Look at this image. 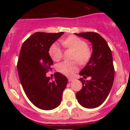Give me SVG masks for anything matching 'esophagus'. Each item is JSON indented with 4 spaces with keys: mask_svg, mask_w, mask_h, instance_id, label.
Segmentation results:
<instances>
[{
    "mask_svg": "<svg viewBox=\"0 0 130 130\" xmlns=\"http://www.w3.org/2000/svg\"><path fill=\"white\" fill-rule=\"evenodd\" d=\"M68 80H69V82H72V81L74 80V78H70V77H69V78H68Z\"/></svg>",
    "mask_w": 130,
    "mask_h": 130,
    "instance_id": "34e87169",
    "label": "esophagus"
}]
</instances>
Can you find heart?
<instances>
[{
    "instance_id": "1",
    "label": "heart",
    "mask_w": 130,
    "mask_h": 130,
    "mask_svg": "<svg viewBox=\"0 0 130 130\" xmlns=\"http://www.w3.org/2000/svg\"><path fill=\"white\" fill-rule=\"evenodd\" d=\"M63 45L67 48H72L75 51L73 59L77 60L80 63H85L89 60L91 50L87 46V43L82 39L75 36H69L61 40ZM49 54L54 61H59L62 57V50L57 43L52 44L49 50ZM58 72L67 76H72L78 70V62L77 61H63L57 65Z\"/></svg>"
}]
</instances>
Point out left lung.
<instances>
[{"mask_svg": "<svg viewBox=\"0 0 130 130\" xmlns=\"http://www.w3.org/2000/svg\"><path fill=\"white\" fill-rule=\"evenodd\" d=\"M88 40L92 45V53L86 66L80 75L84 78L90 76V81L80 78L82 88L76 94L78 103L86 108L92 109L104 103L108 96L115 78V69L112 53L106 41L98 33L94 32L75 33Z\"/></svg>", "mask_w": 130, "mask_h": 130, "instance_id": "obj_1", "label": "left lung"}]
</instances>
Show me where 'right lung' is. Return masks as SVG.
Instances as JSON below:
<instances>
[{
  "label": "right lung",
  "mask_w": 130,
  "mask_h": 130,
  "mask_svg": "<svg viewBox=\"0 0 130 130\" xmlns=\"http://www.w3.org/2000/svg\"><path fill=\"white\" fill-rule=\"evenodd\" d=\"M63 33L36 32L21 49L17 65L20 82L27 98L41 109H53L60 105L67 84V78L61 73H55L53 80L46 75L53 64L50 48Z\"/></svg>",
  "instance_id": "obj_1"
}]
</instances>
